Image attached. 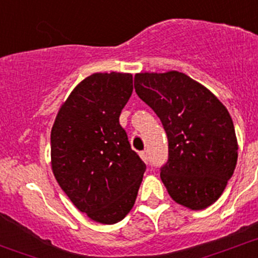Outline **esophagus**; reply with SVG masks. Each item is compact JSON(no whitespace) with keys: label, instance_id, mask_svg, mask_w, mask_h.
<instances>
[{"label":"esophagus","instance_id":"1","mask_svg":"<svg viewBox=\"0 0 258 258\" xmlns=\"http://www.w3.org/2000/svg\"><path fill=\"white\" fill-rule=\"evenodd\" d=\"M140 158H142L143 160H144L145 163H149V155H148V152L147 150H144V152H140Z\"/></svg>","mask_w":258,"mask_h":258}]
</instances>
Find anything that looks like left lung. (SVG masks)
<instances>
[{
  "instance_id": "obj_1",
  "label": "left lung",
  "mask_w": 258,
  "mask_h": 258,
  "mask_svg": "<svg viewBox=\"0 0 258 258\" xmlns=\"http://www.w3.org/2000/svg\"><path fill=\"white\" fill-rule=\"evenodd\" d=\"M138 96L154 110L168 137L160 178L170 197L190 210L215 203L231 179L238 145L226 106L179 71L134 76Z\"/></svg>"
}]
</instances>
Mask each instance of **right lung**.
<instances>
[{"instance_id":"1","label":"right lung","mask_w":258,"mask_h":258,"mask_svg":"<svg viewBox=\"0 0 258 258\" xmlns=\"http://www.w3.org/2000/svg\"><path fill=\"white\" fill-rule=\"evenodd\" d=\"M132 93V74H93L71 91L51 129L58 185L80 212L103 224L130 212L147 168L119 123Z\"/></svg>"}]
</instances>
